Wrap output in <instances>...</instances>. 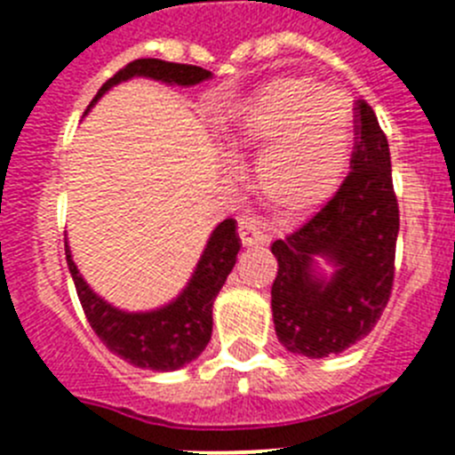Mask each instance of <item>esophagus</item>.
I'll return each mask as SVG.
<instances>
[{
  "label": "esophagus",
  "instance_id": "esophagus-1",
  "mask_svg": "<svg viewBox=\"0 0 455 455\" xmlns=\"http://www.w3.org/2000/svg\"><path fill=\"white\" fill-rule=\"evenodd\" d=\"M239 236L243 246H257V243L267 241V235L262 232L255 216H239Z\"/></svg>",
  "mask_w": 455,
  "mask_h": 455
}]
</instances>
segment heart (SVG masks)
Listing matches in <instances>:
<instances>
[{
    "mask_svg": "<svg viewBox=\"0 0 455 455\" xmlns=\"http://www.w3.org/2000/svg\"><path fill=\"white\" fill-rule=\"evenodd\" d=\"M353 136L347 95L296 77L264 84L228 127L235 150H262L255 184L283 214H305L331 198L351 159Z\"/></svg>",
    "mask_w": 455,
    "mask_h": 455,
    "instance_id": "obj_1",
    "label": "heart"
}]
</instances>
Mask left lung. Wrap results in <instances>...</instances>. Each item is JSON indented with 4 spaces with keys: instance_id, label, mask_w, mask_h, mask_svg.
<instances>
[{
    "instance_id": "1",
    "label": "left lung",
    "mask_w": 455,
    "mask_h": 455,
    "mask_svg": "<svg viewBox=\"0 0 455 455\" xmlns=\"http://www.w3.org/2000/svg\"><path fill=\"white\" fill-rule=\"evenodd\" d=\"M357 143L351 172L299 230L273 241L275 335L287 351L328 357L373 331L394 283L399 204L389 146L373 108L355 102ZM325 261L333 268L323 274Z\"/></svg>"
}]
</instances>
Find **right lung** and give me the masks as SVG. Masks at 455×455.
<instances>
[{
	"label": "right lung",
	"mask_w": 455,
	"mask_h": 455,
	"mask_svg": "<svg viewBox=\"0 0 455 455\" xmlns=\"http://www.w3.org/2000/svg\"><path fill=\"white\" fill-rule=\"evenodd\" d=\"M134 77L155 79L168 86H196L204 79H212V72L198 66L168 63L162 59H136L116 72L107 84H102L98 95L88 104L86 114L104 92ZM239 248L241 239L236 235V220L225 219L209 235L196 271L178 299L148 312H124L92 291L72 259L68 241L66 259L82 300L84 315L95 335L104 341V347L134 367L175 371L193 363L212 339L214 299L235 268Z\"/></svg>",
	"instance_id": "add662e5"
}]
</instances>
